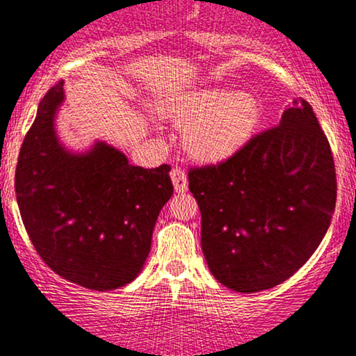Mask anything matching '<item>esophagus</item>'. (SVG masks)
Listing matches in <instances>:
<instances>
[{
  "label": "esophagus",
  "mask_w": 356,
  "mask_h": 356,
  "mask_svg": "<svg viewBox=\"0 0 356 356\" xmlns=\"http://www.w3.org/2000/svg\"><path fill=\"white\" fill-rule=\"evenodd\" d=\"M170 179H172L174 191L177 193H186L187 192V175L181 169H172L170 170Z\"/></svg>",
  "instance_id": "34e87169"
}]
</instances>
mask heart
Here are the masks:
<instances>
[{"label":"heart","mask_w":356,"mask_h":356,"mask_svg":"<svg viewBox=\"0 0 356 356\" xmlns=\"http://www.w3.org/2000/svg\"><path fill=\"white\" fill-rule=\"evenodd\" d=\"M163 113L186 127L182 148L198 164H221L239 154L262 129L265 107L257 94L200 88L164 104Z\"/></svg>","instance_id":"1"}]
</instances>
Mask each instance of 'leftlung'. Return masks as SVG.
<instances>
[{
    "instance_id": "1",
    "label": "left lung",
    "mask_w": 356,
    "mask_h": 356,
    "mask_svg": "<svg viewBox=\"0 0 356 356\" xmlns=\"http://www.w3.org/2000/svg\"><path fill=\"white\" fill-rule=\"evenodd\" d=\"M188 188L200 207L208 268L239 293L268 290L298 272L324 239L337 198L332 151L305 99L234 158L192 169Z\"/></svg>"
}]
</instances>
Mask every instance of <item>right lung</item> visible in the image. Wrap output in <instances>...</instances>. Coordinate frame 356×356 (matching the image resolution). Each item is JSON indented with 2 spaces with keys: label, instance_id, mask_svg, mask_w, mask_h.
<instances>
[{
  "label": "right lung",
  "instance_id": "right-lung-1",
  "mask_svg": "<svg viewBox=\"0 0 356 356\" xmlns=\"http://www.w3.org/2000/svg\"><path fill=\"white\" fill-rule=\"evenodd\" d=\"M63 81L45 94L24 138L16 198L42 260L89 290L129 285L143 268L161 208L170 197V165H131L106 141L71 151L56 134Z\"/></svg>",
  "mask_w": 356,
  "mask_h": 356
}]
</instances>
